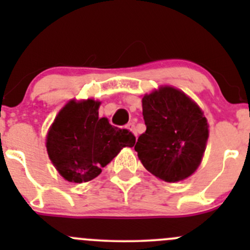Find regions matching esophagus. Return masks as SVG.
<instances>
[{
	"label": "esophagus",
	"mask_w": 250,
	"mask_h": 250,
	"mask_svg": "<svg viewBox=\"0 0 250 250\" xmlns=\"http://www.w3.org/2000/svg\"><path fill=\"white\" fill-rule=\"evenodd\" d=\"M127 128H128V129H130V130H132V132L134 133V135H135V137H137V135H138V133H137V128H135V123H134V122H130V123H128V125H127Z\"/></svg>",
	"instance_id": "esophagus-1"
}]
</instances>
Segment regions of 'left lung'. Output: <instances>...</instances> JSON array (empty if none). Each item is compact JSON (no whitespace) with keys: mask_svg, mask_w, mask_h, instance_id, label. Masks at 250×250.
I'll list each match as a JSON object with an SVG mask.
<instances>
[{"mask_svg":"<svg viewBox=\"0 0 250 250\" xmlns=\"http://www.w3.org/2000/svg\"><path fill=\"white\" fill-rule=\"evenodd\" d=\"M146 132L134 146L151 174L167 183L190 176L197 169L208 139V123L186 94L162 87L143 98Z\"/></svg>","mask_w":250,"mask_h":250,"instance_id":"left-lung-1","label":"left lung"}]
</instances>
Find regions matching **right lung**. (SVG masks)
I'll return each instance as SVG.
<instances>
[{
    "label": "right lung",
    "mask_w": 250,
    "mask_h": 250,
    "mask_svg": "<svg viewBox=\"0 0 250 250\" xmlns=\"http://www.w3.org/2000/svg\"><path fill=\"white\" fill-rule=\"evenodd\" d=\"M99 105L92 99L71 100L48 132V156L65 180L78 184L92 180L121 148L134 146L132 132L99 118Z\"/></svg>",
    "instance_id": "1"
}]
</instances>
